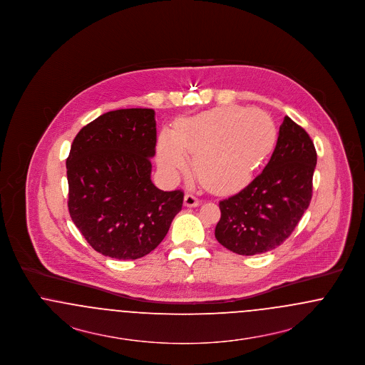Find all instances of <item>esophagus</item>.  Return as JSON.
<instances>
[{
  "label": "esophagus",
  "instance_id": "esophagus-1",
  "mask_svg": "<svg viewBox=\"0 0 365 365\" xmlns=\"http://www.w3.org/2000/svg\"><path fill=\"white\" fill-rule=\"evenodd\" d=\"M200 204V198L191 192H187L185 195V205L186 207H197Z\"/></svg>",
  "mask_w": 365,
  "mask_h": 365
}]
</instances>
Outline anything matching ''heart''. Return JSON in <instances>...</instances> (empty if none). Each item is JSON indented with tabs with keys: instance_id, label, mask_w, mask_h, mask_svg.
<instances>
[{
	"instance_id": "heart-1",
	"label": "heart",
	"mask_w": 365,
	"mask_h": 365,
	"mask_svg": "<svg viewBox=\"0 0 365 365\" xmlns=\"http://www.w3.org/2000/svg\"><path fill=\"white\" fill-rule=\"evenodd\" d=\"M277 138V125L267 112L226 105L178 123L174 134L164 133L158 157L165 167L185 171L191 153L201 182L210 190L230 192L252 179Z\"/></svg>"
}]
</instances>
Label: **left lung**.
<instances>
[{"mask_svg":"<svg viewBox=\"0 0 365 365\" xmlns=\"http://www.w3.org/2000/svg\"><path fill=\"white\" fill-rule=\"evenodd\" d=\"M316 161L309 134L284 116L264 171L219 202L217 242L242 256L261 255L284 242L311 204Z\"/></svg>","mask_w":365,"mask_h":365,"instance_id":"obj_1","label":"left lung"}]
</instances>
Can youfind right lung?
Instances as JSON below:
<instances>
[{
    "label": "right lung",
    "mask_w": 365,
    "mask_h": 365,
    "mask_svg": "<svg viewBox=\"0 0 365 365\" xmlns=\"http://www.w3.org/2000/svg\"><path fill=\"white\" fill-rule=\"evenodd\" d=\"M153 109L110 110L86 124L67 158L71 219L98 253L137 260L155 250L183 205L182 190L150 180Z\"/></svg>",
    "instance_id": "1"
}]
</instances>
